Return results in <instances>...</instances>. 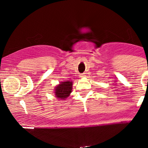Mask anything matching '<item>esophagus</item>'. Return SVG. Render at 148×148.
<instances>
[{"label": "esophagus", "mask_w": 148, "mask_h": 148, "mask_svg": "<svg viewBox=\"0 0 148 148\" xmlns=\"http://www.w3.org/2000/svg\"><path fill=\"white\" fill-rule=\"evenodd\" d=\"M79 77H80L81 78H83V77H85V73H82V74H80Z\"/></svg>", "instance_id": "34e87169"}]
</instances>
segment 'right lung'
I'll list each match as a JSON object with an SVG mask.
<instances>
[{
  "label": "right lung",
  "instance_id": "1",
  "mask_svg": "<svg viewBox=\"0 0 148 148\" xmlns=\"http://www.w3.org/2000/svg\"><path fill=\"white\" fill-rule=\"evenodd\" d=\"M73 82L71 81H65V82H60L54 89V94L56 98L61 100H65L72 92Z\"/></svg>",
  "mask_w": 148,
  "mask_h": 148
}]
</instances>
